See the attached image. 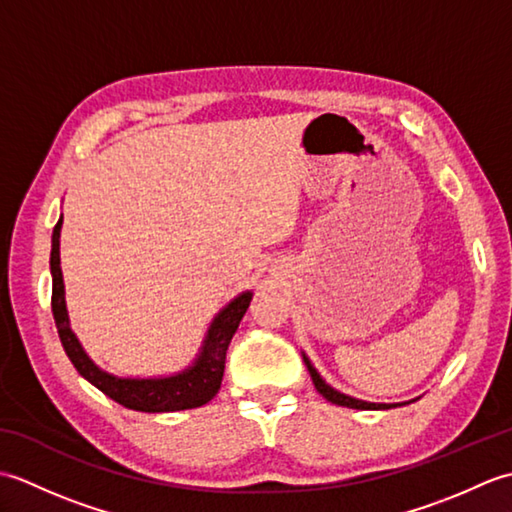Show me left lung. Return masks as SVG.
Masks as SVG:
<instances>
[{
  "mask_svg": "<svg viewBox=\"0 0 512 512\" xmlns=\"http://www.w3.org/2000/svg\"><path fill=\"white\" fill-rule=\"evenodd\" d=\"M303 363H306L308 372L312 376V383L314 387H317L319 394L325 398L334 402V405H341V407H350V409H391V407H398V405H409V402H396V405H383V402H367V400H358V398H352V396H345L341 394V391H336L334 387H330L325 380L319 376L317 369H314V365L310 363V358L303 354Z\"/></svg>",
  "mask_w": 512,
  "mask_h": 512,
  "instance_id": "8db88e82",
  "label": "left lung"
}]
</instances>
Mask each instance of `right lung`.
I'll use <instances>...</instances> for the list:
<instances>
[{
	"instance_id": "add662e5",
	"label": "right lung",
	"mask_w": 512,
	"mask_h": 512,
	"mask_svg": "<svg viewBox=\"0 0 512 512\" xmlns=\"http://www.w3.org/2000/svg\"><path fill=\"white\" fill-rule=\"evenodd\" d=\"M63 215L52 231V250H50V273H52V314L57 323V332L65 354L72 361L88 383L101 389L105 396L116 400L118 405L145 413H165L195 409L209 402L222 385L226 350L237 330L239 321L246 314L253 292H242L226 308L217 312L209 332H206L200 354L195 356L193 365L182 369L178 374L160 376V378H123L105 372L85 354L83 345L76 339L70 328L68 308H65V288L61 275V257H59V237H61Z\"/></svg>"
}]
</instances>
